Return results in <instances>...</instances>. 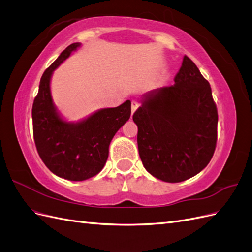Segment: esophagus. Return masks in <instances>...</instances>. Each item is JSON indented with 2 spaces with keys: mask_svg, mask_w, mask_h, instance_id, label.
<instances>
[{
  "mask_svg": "<svg viewBox=\"0 0 252 252\" xmlns=\"http://www.w3.org/2000/svg\"><path fill=\"white\" fill-rule=\"evenodd\" d=\"M138 106H139V104H138V102L137 101H132V104H131V110H132V114L138 109Z\"/></svg>",
  "mask_w": 252,
  "mask_h": 252,
  "instance_id": "34e87169",
  "label": "esophagus"
}]
</instances>
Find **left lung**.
Wrapping results in <instances>:
<instances>
[{"mask_svg": "<svg viewBox=\"0 0 252 252\" xmlns=\"http://www.w3.org/2000/svg\"><path fill=\"white\" fill-rule=\"evenodd\" d=\"M174 81L147 94L133 115L143 167L168 183L199 173L218 141L219 115L210 84L189 57H184Z\"/></svg>", "mask_w": 252, "mask_h": 252, "instance_id": "1", "label": "left lung"}]
</instances>
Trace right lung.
Wrapping results in <instances>:
<instances>
[{"instance_id":"add662e5","label":"right lung","mask_w":252,"mask_h":252,"mask_svg":"<svg viewBox=\"0 0 252 252\" xmlns=\"http://www.w3.org/2000/svg\"><path fill=\"white\" fill-rule=\"evenodd\" d=\"M79 46V43L67 46L45 69L32 110L33 140L42 161L57 176L75 182L85 181L102 170L111 140L131 116V101L126 100L78 124L60 118L50 95V77Z\"/></svg>"}]
</instances>
